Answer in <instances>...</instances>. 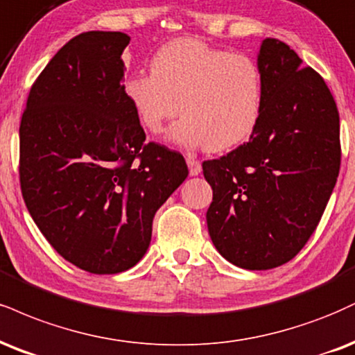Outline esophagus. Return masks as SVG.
Here are the masks:
<instances>
[{
    "instance_id": "obj_1",
    "label": "esophagus",
    "mask_w": 355,
    "mask_h": 355,
    "mask_svg": "<svg viewBox=\"0 0 355 355\" xmlns=\"http://www.w3.org/2000/svg\"><path fill=\"white\" fill-rule=\"evenodd\" d=\"M187 165H189V170H190L191 177H195V175L202 173V162L193 159V157H189V159H187Z\"/></svg>"
}]
</instances>
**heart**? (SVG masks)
<instances>
[{"instance_id": "1", "label": "heart", "mask_w": 355, "mask_h": 355, "mask_svg": "<svg viewBox=\"0 0 355 355\" xmlns=\"http://www.w3.org/2000/svg\"><path fill=\"white\" fill-rule=\"evenodd\" d=\"M152 72L123 83V96L142 125L160 134L183 114L170 140L183 148L225 152L246 142L263 110L264 79L258 62L245 54L183 37L153 54Z\"/></svg>"}]
</instances>
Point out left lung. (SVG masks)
I'll return each mask as SVG.
<instances>
[{
    "mask_svg": "<svg viewBox=\"0 0 355 355\" xmlns=\"http://www.w3.org/2000/svg\"><path fill=\"white\" fill-rule=\"evenodd\" d=\"M275 37L258 66L263 110L250 140L203 162L213 202L208 233L218 253L243 270H271L304 248L331 198L340 166L339 112L313 67Z\"/></svg>",
    "mask_w": 355,
    "mask_h": 355,
    "instance_id": "left-lung-1",
    "label": "left lung"
}]
</instances>
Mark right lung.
Returning <instances> with one entry per match:
<instances>
[{"label": "right lung", "instance_id": "add662e5", "mask_svg": "<svg viewBox=\"0 0 355 355\" xmlns=\"http://www.w3.org/2000/svg\"><path fill=\"white\" fill-rule=\"evenodd\" d=\"M119 31L72 37L29 91L19 125V182L29 215L64 259L94 275L130 270L152 221L189 175L182 153L145 144L123 96Z\"/></svg>", "mask_w": 355, "mask_h": 355}]
</instances>
